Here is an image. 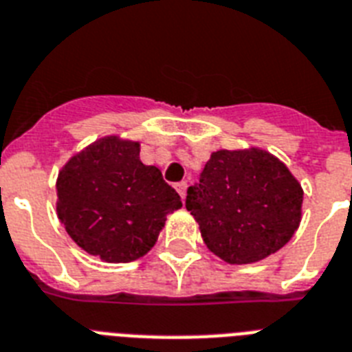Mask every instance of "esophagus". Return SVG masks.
Wrapping results in <instances>:
<instances>
[{"mask_svg":"<svg viewBox=\"0 0 352 352\" xmlns=\"http://www.w3.org/2000/svg\"><path fill=\"white\" fill-rule=\"evenodd\" d=\"M186 188H188V184H186L184 181L177 182V184H175V190L179 191V195H181L182 201H184V197H186Z\"/></svg>","mask_w":352,"mask_h":352,"instance_id":"obj_1","label":"esophagus"}]
</instances>
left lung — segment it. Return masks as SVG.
Returning a JSON list of instances; mask_svg holds the SVG:
<instances>
[{
  "label": "left lung",
  "instance_id": "1",
  "mask_svg": "<svg viewBox=\"0 0 352 352\" xmlns=\"http://www.w3.org/2000/svg\"><path fill=\"white\" fill-rule=\"evenodd\" d=\"M304 190L270 151H213L186 208L208 250L228 264H253L284 248L302 221Z\"/></svg>",
  "mask_w": 352,
  "mask_h": 352
}]
</instances>
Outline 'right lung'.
Here are the masks:
<instances>
[{
    "instance_id": "right-lung-1",
    "label": "right lung",
    "mask_w": 352,
    "mask_h": 352,
    "mask_svg": "<svg viewBox=\"0 0 352 352\" xmlns=\"http://www.w3.org/2000/svg\"><path fill=\"white\" fill-rule=\"evenodd\" d=\"M141 144L119 135L94 141L57 175V219L81 250L126 264L155 245L166 215L182 206L159 168L139 159Z\"/></svg>"
}]
</instances>
